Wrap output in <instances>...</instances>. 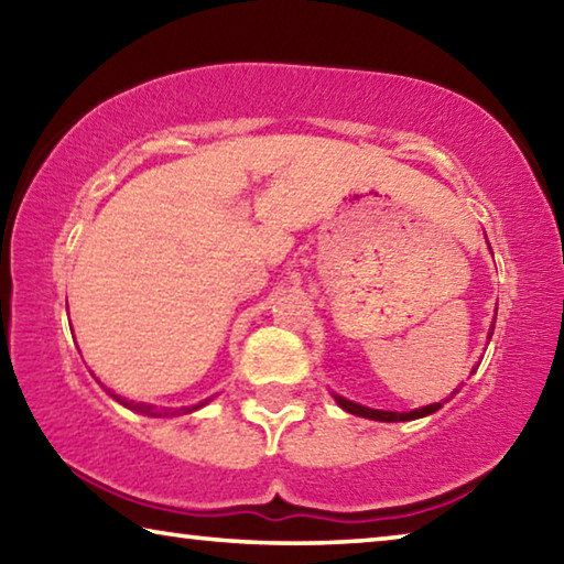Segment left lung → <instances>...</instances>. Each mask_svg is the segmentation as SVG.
<instances>
[{
  "instance_id": "8db88e82",
  "label": "left lung",
  "mask_w": 564,
  "mask_h": 564,
  "mask_svg": "<svg viewBox=\"0 0 564 564\" xmlns=\"http://www.w3.org/2000/svg\"><path fill=\"white\" fill-rule=\"evenodd\" d=\"M498 313V311H495ZM495 328V326H492ZM492 328H490V336H492ZM336 398V403L346 410V413L352 415H360V417H370V420H380V423H403V420H415V417H425L435 413V410H441V403H433V405H425V408H417V410H410V413H395V410H376V408H366V405H358L352 403V400H346L340 395H333Z\"/></svg>"
}]
</instances>
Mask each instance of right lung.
Here are the masks:
<instances>
[{
    "label": "right lung",
    "mask_w": 564,
    "mask_h": 564,
    "mask_svg": "<svg viewBox=\"0 0 564 564\" xmlns=\"http://www.w3.org/2000/svg\"><path fill=\"white\" fill-rule=\"evenodd\" d=\"M111 398H117L121 405H127V408H131V410H137V413H144V415H156L154 413V405H147V403H133V400H127V398H119V395H111ZM208 400L212 398H206L204 403H198V405H191V408H181V410H186V413H191V410H198V408H204Z\"/></svg>",
    "instance_id": "add662e5"
}]
</instances>
